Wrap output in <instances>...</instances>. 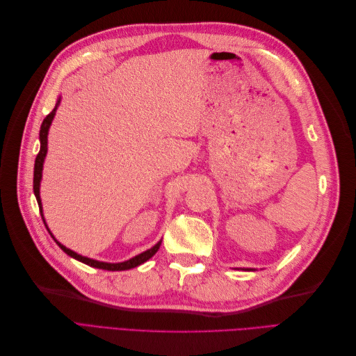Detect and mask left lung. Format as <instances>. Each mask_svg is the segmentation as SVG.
Listing matches in <instances>:
<instances>
[{
	"label": "left lung",
	"mask_w": 356,
	"mask_h": 356,
	"mask_svg": "<svg viewBox=\"0 0 356 356\" xmlns=\"http://www.w3.org/2000/svg\"><path fill=\"white\" fill-rule=\"evenodd\" d=\"M245 270H252V268H245Z\"/></svg>",
	"instance_id": "8db88e82"
}]
</instances>
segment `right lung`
Segmentation results:
<instances>
[{
    "mask_svg": "<svg viewBox=\"0 0 356 356\" xmlns=\"http://www.w3.org/2000/svg\"><path fill=\"white\" fill-rule=\"evenodd\" d=\"M59 104H60V96H59V99L56 102L55 108H53V111L41 123V129H40V153L37 154L35 165H34V195L37 197L40 212H41V218H42V221H44L46 227H47V224H46V220H44V215H42V204H41V197H40V184H41V178H42V165H44V159H46V154H47V135H49V129H50V124L53 122V118H55V115H56V110H58ZM47 230H49V227H47ZM49 233H50L51 238L55 239V236L51 234L50 230H49ZM55 242L59 245V248H60L63 252L68 254L72 258H75V260H79V261L88 264L90 267H95V268H102V270H111V272H115V270L117 272L129 270V268H134V267L141 266L143 263L149 260V258H152L159 251V248L161 245V241H159L153 248H149V250L135 255L134 258H131V260H126V261H122V263H105V261L93 260V258H88V257H83V255H80L77 252H74L72 250H70V248H67L65 245H62L56 239H55Z\"/></svg>",
    "mask_w": 356,
    "mask_h": 356,
    "instance_id": "obj_1",
    "label": "right lung"
}]
</instances>
